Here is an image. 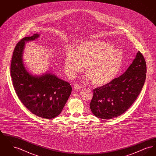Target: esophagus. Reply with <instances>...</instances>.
I'll return each mask as SVG.
<instances>
[{
    "mask_svg": "<svg viewBox=\"0 0 156 156\" xmlns=\"http://www.w3.org/2000/svg\"><path fill=\"white\" fill-rule=\"evenodd\" d=\"M82 88V87L81 85L78 84V83H75L74 85V89L76 90H78V89H81Z\"/></svg>",
    "mask_w": 156,
    "mask_h": 156,
    "instance_id": "esophagus-1",
    "label": "esophagus"
}]
</instances>
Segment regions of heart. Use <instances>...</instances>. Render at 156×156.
I'll return each mask as SVG.
<instances>
[{"mask_svg":"<svg viewBox=\"0 0 156 156\" xmlns=\"http://www.w3.org/2000/svg\"><path fill=\"white\" fill-rule=\"evenodd\" d=\"M123 59L122 52L109 43L90 40L79 45L75 51L69 49L66 54V69L74 76L81 73L87 65V78L97 86L105 85L118 74Z\"/></svg>","mask_w":156,"mask_h":156,"instance_id":"obj_1","label":"heart"}]
</instances>
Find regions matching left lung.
I'll return each instance as SVG.
<instances>
[{
	"instance_id": "obj_1",
	"label": "left lung",
	"mask_w": 156,
	"mask_h": 156,
	"mask_svg": "<svg viewBox=\"0 0 156 156\" xmlns=\"http://www.w3.org/2000/svg\"><path fill=\"white\" fill-rule=\"evenodd\" d=\"M146 63L140 51L126 72L94 89L90 108L97 118H115L132 106L140 93L146 76Z\"/></svg>"
}]
</instances>
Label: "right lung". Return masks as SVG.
<instances>
[{
    "instance_id": "right-lung-1",
    "label": "right lung",
    "mask_w": 156,
    "mask_h": 156,
    "mask_svg": "<svg viewBox=\"0 0 156 156\" xmlns=\"http://www.w3.org/2000/svg\"><path fill=\"white\" fill-rule=\"evenodd\" d=\"M38 36L34 34L31 37H24L16 45L10 75L15 92L27 109L40 118L52 119L62 111L72 88L68 82L54 75L34 76L25 69L22 61L25 41L34 40Z\"/></svg>"
}]
</instances>
